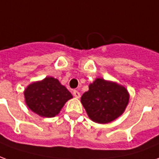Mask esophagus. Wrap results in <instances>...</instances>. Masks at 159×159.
<instances>
[{
	"instance_id": "obj_1",
	"label": "esophagus",
	"mask_w": 159,
	"mask_h": 159,
	"mask_svg": "<svg viewBox=\"0 0 159 159\" xmlns=\"http://www.w3.org/2000/svg\"><path fill=\"white\" fill-rule=\"evenodd\" d=\"M73 94H74V97L77 98H80V93L78 92V91H76V90H74V92H73Z\"/></svg>"
}]
</instances>
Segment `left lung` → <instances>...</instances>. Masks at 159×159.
Masks as SVG:
<instances>
[{
    "mask_svg": "<svg viewBox=\"0 0 159 159\" xmlns=\"http://www.w3.org/2000/svg\"><path fill=\"white\" fill-rule=\"evenodd\" d=\"M129 95L123 86L97 79L81 97L88 116L98 123H108L120 116L128 103Z\"/></svg>",
    "mask_w": 159,
    "mask_h": 159,
    "instance_id": "1",
    "label": "left lung"
}]
</instances>
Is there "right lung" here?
Returning a JSON list of instances; mask_svg holds the SVG:
<instances>
[{
  "instance_id": "obj_1",
  "label": "right lung",
  "mask_w": 159,
  "mask_h": 159,
  "mask_svg": "<svg viewBox=\"0 0 159 159\" xmlns=\"http://www.w3.org/2000/svg\"><path fill=\"white\" fill-rule=\"evenodd\" d=\"M24 94L29 109L43 117L56 116L67 100L73 98L70 92L52 77L32 83Z\"/></svg>"
}]
</instances>
